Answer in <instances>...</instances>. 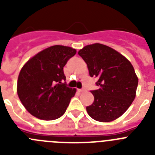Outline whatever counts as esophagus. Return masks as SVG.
Returning a JSON list of instances; mask_svg holds the SVG:
<instances>
[{
  "mask_svg": "<svg viewBox=\"0 0 155 155\" xmlns=\"http://www.w3.org/2000/svg\"><path fill=\"white\" fill-rule=\"evenodd\" d=\"M78 91H80V92H84V91H86V89H85V88H84V87H83V88H81V89H79Z\"/></svg>",
  "mask_w": 155,
  "mask_h": 155,
  "instance_id": "obj_1",
  "label": "esophagus"
}]
</instances>
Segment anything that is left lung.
Here are the masks:
<instances>
[{
  "mask_svg": "<svg viewBox=\"0 0 155 155\" xmlns=\"http://www.w3.org/2000/svg\"><path fill=\"white\" fill-rule=\"evenodd\" d=\"M87 64L89 75L98 78L92 90L94 102L86 109L91 118L110 122L127 110L136 95L138 78L126 57L105 45L94 43L78 51Z\"/></svg>",
  "mask_w": 155,
  "mask_h": 155,
  "instance_id": "obj_1",
  "label": "left lung"
}]
</instances>
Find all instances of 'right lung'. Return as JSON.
Masks as SVG:
<instances>
[{
	"label": "right lung",
	"instance_id": "obj_1",
	"mask_svg": "<svg viewBox=\"0 0 155 155\" xmlns=\"http://www.w3.org/2000/svg\"><path fill=\"white\" fill-rule=\"evenodd\" d=\"M69 46H50L23 66L17 92L28 113L40 120H53L64 114L76 89L68 87L64 67L75 55Z\"/></svg>",
	"mask_w": 155,
	"mask_h": 155
}]
</instances>
